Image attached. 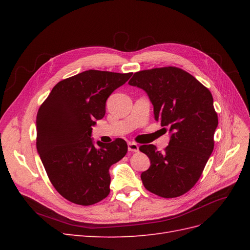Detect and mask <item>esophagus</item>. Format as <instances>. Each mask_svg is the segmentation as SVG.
<instances>
[{"label":"esophagus","instance_id":"34e87169","mask_svg":"<svg viewBox=\"0 0 250 250\" xmlns=\"http://www.w3.org/2000/svg\"><path fill=\"white\" fill-rule=\"evenodd\" d=\"M128 151H130V152H138L139 145H138V144H135V143L129 142V143H128Z\"/></svg>","mask_w":250,"mask_h":250}]
</instances>
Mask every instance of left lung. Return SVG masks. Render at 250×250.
Instances as JSON below:
<instances>
[{
	"label": "left lung",
	"instance_id": "left-lung-1",
	"mask_svg": "<svg viewBox=\"0 0 250 250\" xmlns=\"http://www.w3.org/2000/svg\"><path fill=\"white\" fill-rule=\"evenodd\" d=\"M128 83L145 90L154 119L171 133L164 152L154 145L140 147L151 164L141 174L143 185L164 198L184 195L197 183L214 150L218 116L213 96L191 74L175 66L137 72Z\"/></svg>",
	"mask_w": 250,
	"mask_h": 250
}]
</instances>
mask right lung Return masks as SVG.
I'll use <instances>...</instances> for the list:
<instances>
[{
    "instance_id": "right-lung-1",
    "label": "right lung",
    "mask_w": 250,
    "mask_h": 250,
    "mask_svg": "<svg viewBox=\"0 0 250 250\" xmlns=\"http://www.w3.org/2000/svg\"><path fill=\"white\" fill-rule=\"evenodd\" d=\"M132 73L88 70L59 81L37 112L36 148L48 177L63 198L92 206L107 197L109 168L126 155L123 139L104 144L92 135L113 90Z\"/></svg>"
}]
</instances>
